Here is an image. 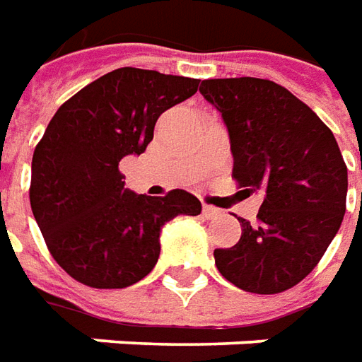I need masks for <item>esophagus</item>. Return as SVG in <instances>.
Wrapping results in <instances>:
<instances>
[{
    "label": "esophagus",
    "instance_id": "esophagus-1",
    "mask_svg": "<svg viewBox=\"0 0 362 362\" xmlns=\"http://www.w3.org/2000/svg\"><path fill=\"white\" fill-rule=\"evenodd\" d=\"M202 214H204V218H209V220H214V218H218L222 212L218 209H214V206H209V204H204L202 206Z\"/></svg>",
    "mask_w": 362,
    "mask_h": 362
}]
</instances>
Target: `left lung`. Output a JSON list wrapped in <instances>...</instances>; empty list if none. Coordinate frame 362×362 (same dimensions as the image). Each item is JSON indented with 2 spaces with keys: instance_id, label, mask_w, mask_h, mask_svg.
Listing matches in <instances>:
<instances>
[{
  "instance_id": "1",
  "label": "left lung",
  "mask_w": 362,
  "mask_h": 362,
  "mask_svg": "<svg viewBox=\"0 0 362 362\" xmlns=\"http://www.w3.org/2000/svg\"><path fill=\"white\" fill-rule=\"evenodd\" d=\"M199 91L228 128L232 177L263 193L257 224L238 218L240 242L214 250L218 271L245 292L288 291L312 273L343 222L347 165L335 136L269 79H204Z\"/></svg>"
}]
</instances>
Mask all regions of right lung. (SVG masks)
<instances>
[{
    "instance_id": "add662e5",
    "label": "right lung",
    "mask_w": 362,
    "mask_h": 362,
    "mask_svg": "<svg viewBox=\"0 0 362 362\" xmlns=\"http://www.w3.org/2000/svg\"><path fill=\"white\" fill-rule=\"evenodd\" d=\"M199 79L119 68L68 99L33 153L30 209L56 263L93 288L142 281L160 257L161 228L179 214H201L183 189L165 197L124 189L119 163L140 156L153 128Z\"/></svg>"
}]
</instances>
